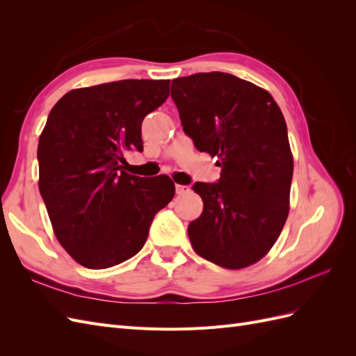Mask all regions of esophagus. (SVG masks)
<instances>
[{
	"mask_svg": "<svg viewBox=\"0 0 356 356\" xmlns=\"http://www.w3.org/2000/svg\"><path fill=\"white\" fill-rule=\"evenodd\" d=\"M175 191H177V195H178V196H181V195H187V193L190 191V187H188V186H181V184H177V186H175Z\"/></svg>",
	"mask_w": 356,
	"mask_h": 356,
	"instance_id": "34e87169",
	"label": "esophagus"
}]
</instances>
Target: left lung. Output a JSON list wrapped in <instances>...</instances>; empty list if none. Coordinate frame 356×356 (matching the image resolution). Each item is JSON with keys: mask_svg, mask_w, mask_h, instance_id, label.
<instances>
[{"mask_svg": "<svg viewBox=\"0 0 356 356\" xmlns=\"http://www.w3.org/2000/svg\"><path fill=\"white\" fill-rule=\"evenodd\" d=\"M184 132L218 157V182L193 186L203 200L188 238L204 260L225 268L257 263L277 241L289 212L294 160L286 123L272 95L225 72L172 80Z\"/></svg>", "mask_w": 356, "mask_h": 356, "instance_id": "1", "label": "left lung"}]
</instances>
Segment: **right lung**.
<instances>
[{"label":"right lung","instance_id":"obj_1","mask_svg":"<svg viewBox=\"0 0 356 356\" xmlns=\"http://www.w3.org/2000/svg\"><path fill=\"white\" fill-rule=\"evenodd\" d=\"M168 96L169 80H120L71 90L51 108L38 141V187L59 243L79 264L132 258L174 197L169 177L123 170L126 152H143L144 117Z\"/></svg>","mask_w":356,"mask_h":356}]
</instances>
